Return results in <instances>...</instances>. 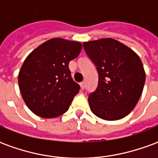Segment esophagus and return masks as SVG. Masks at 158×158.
Listing matches in <instances>:
<instances>
[{
	"instance_id": "esophagus-1",
	"label": "esophagus",
	"mask_w": 158,
	"mask_h": 158,
	"mask_svg": "<svg viewBox=\"0 0 158 158\" xmlns=\"http://www.w3.org/2000/svg\"><path fill=\"white\" fill-rule=\"evenodd\" d=\"M80 86H81V89H85V81H83V82L80 83Z\"/></svg>"
}]
</instances>
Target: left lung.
I'll list each match as a JSON object with an SVG mask.
<instances>
[{"label": "left lung", "mask_w": 158, "mask_h": 158, "mask_svg": "<svg viewBox=\"0 0 158 158\" xmlns=\"http://www.w3.org/2000/svg\"><path fill=\"white\" fill-rule=\"evenodd\" d=\"M83 45L98 72L97 88L88 98L91 112L108 121L124 118L136 106L146 81L139 56L112 38L84 42Z\"/></svg>", "instance_id": "1"}]
</instances>
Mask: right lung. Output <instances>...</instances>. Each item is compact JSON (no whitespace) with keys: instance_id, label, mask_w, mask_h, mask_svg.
I'll list each match as a JSON object with an SVG mask.
<instances>
[{"instance_id":"1","label":"right lung","mask_w":158,"mask_h":158,"mask_svg":"<svg viewBox=\"0 0 158 158\" xmlns=\"http://www.w3.org/2000/svg\"><path fill=\"white\" fill-rule=\"evenodd\" d=\"M81 48L80 42L54 38L26 57L19 73V89L27 106L37 116L52 118L69 110L80 89L73 80L69 63Z\"/></svg>"}]
</instances>
